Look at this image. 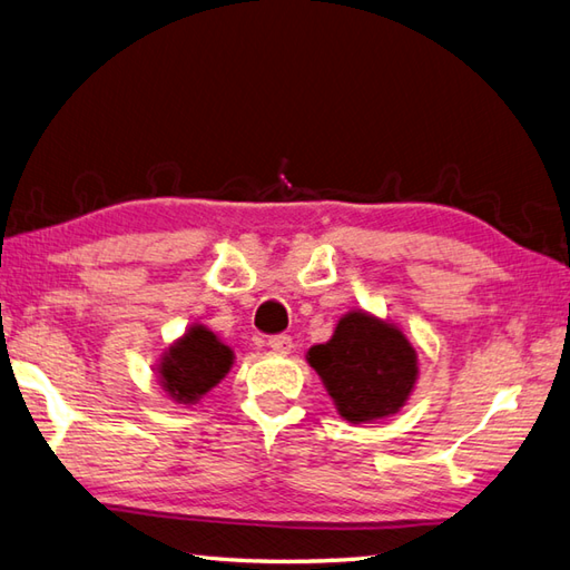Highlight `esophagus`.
I'll use <instances>...</instances> for the list:
<instances>
[{
	"label": "esophagus",
	"mask_w": 570,
	"mask_h": 570,
	"mask_svg": "<svg viewBox=\"0 0 570 570\" xmlns=\"http://www.w3.org/2000/svg\"><path fill=\"white\" fill-rule=\"evenodd\" d=\"M268 348L275 351V353H289V348H293V338H289L287 334L271 336L268 338Z\"/></svg>",
	"instance_id": "34e87169"
}]
</instances>
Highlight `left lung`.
Segmentation results:
<instances>
[{"label": "left lung", "mask_w": 570, "mask_h": 570, "mask_svg": "<svg viewBox=\"0 0 570 570\" xmlns=\"http://www.w3.org/2000/svg\"><path fill=\"white\" fill-rule=\"evenodd\" d=\"M336 412L351 424L400 412L416 383V351L400 328L353 309L338 320L326 344L307 351Z\"/></svg>", "instance_id": "obj_1"}]
</instances>
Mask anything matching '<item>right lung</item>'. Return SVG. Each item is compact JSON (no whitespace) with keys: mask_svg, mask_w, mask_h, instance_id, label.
Returning <instances> with one entry per match:
<instances>
[{"mask_svg":"<svg viewBox=\"0 0 570 570\" xmlns=\"http://www.w3.org/2000/svg\"><path fill=\"white\" fill-rule=\"evenodd\" d=\"M234 365V351L222 344L207 326L195 324L163 353L158 363L160 385L180 404H195L217 385Z\"/></svg>","mask_w":570,"mask_h":570,"instance_id":"obj_1","label":"right lung"}]
</instances>
